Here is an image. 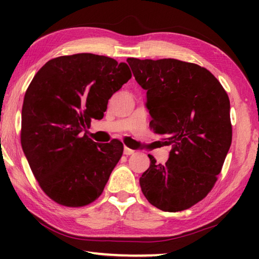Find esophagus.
Returning a JSON list of instances; mask_svg holds the SVG:
<instances>
[{"label":"esophagus","instance_id":"obj_1","mask_svg":"<svg viewBox=\"0 0 259 259\" xmlns=\"http://www.w3.org/2000/svg\"><path fill=\"white\" fill-rule=\"evenodd\" d=\"M123 153L125 155H131V154H134L135 153V151L134 150H131V148H129V147H126V146H124V150H123Z\"/></svg>","mask_w":259,"mask_h":259}]
</instances>
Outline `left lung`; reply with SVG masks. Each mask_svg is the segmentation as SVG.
<instances>
[{"instance_id": "8db88e82", "label": "left lung", "mask_w": 259, "mask_h": 259, "mask_svg": "<svg viewBox=\"0 0 259 259\" xmlns=\"http://www.w3.org/2000/svg\"><path fill=\"white\" fill-rule=\"evenodd\" d=\"M138 84L146 90L151 129L171 145L165 164L139 178L148 202L163 211L191 208L217 181L232 143L230 99L208 69L177 59L128 58Z\"/></svg>"}]
</instances>
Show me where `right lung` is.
<instances>
[{
	"label": "right lung",
	"mask_w": 259,
	"mask_h": 259,
	"mask_svg": "<svg viewBox=\"0 0 259 259\" xmlns=\"http://www.w3.org/2000/svg\"><path fill=\"white\" fill-rule=\"evenodd\" d=\"M131 78L125 63L94 54L57 57L35 74L21 111V146L34 177L51 200L83 207L98 199L123 144L87 136L108 99Z\"/></svg>",
	"instance_id": "obj_1"
}]
</instances>
